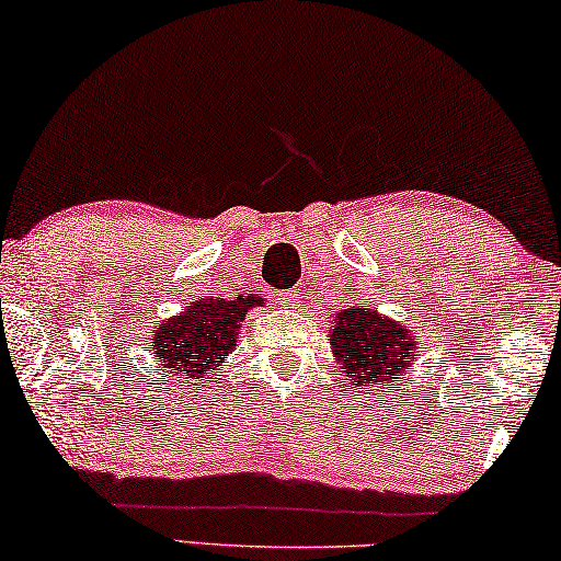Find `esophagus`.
<instances>
[{"mask_svg": "<svg viewBox=\"0 0 561 561\" xmlns=\"http://www.w3.org/2000/svg\"><path fill=\"white\" fill-rule=\"evenodd\" d=\"M296 296H298V290H286V293H280V298L286 300V304H293V300H296Z\"/></svg>", "mask_w": 561, "mask_h": 561, "instance_id": "obj_1", "label": "esophagus"}]
</instances>
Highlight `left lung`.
Segmentation results:
<instances>
[{
	"label": "left lung",
	"mask_w": 561,
	"mask_h": 561,
	"mask_svg": "<svg viewBox=\"0 0 561 561\" xmlns=\"http://www.w3.org/2000/svg\"><path fill=\"white\" fill-rule=\"evenodd\" d=\"M329 339L353 389L364 383L393 389L396 378L407 374L409 360L419 353V341L409 325L396 323L364 304L339 310Z\"/></svg>",
	"instance_id": "obj_1"
}]
</instances>
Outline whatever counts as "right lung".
<instances>
[{
  "label": "right lung",
  "mask_w": 561,
  "mask_h": 561,
  "mask_svg": "<svg viewBox=\"0 0 561 561\" xmlns=\"http://www.w3.org/2000/svg\"><path fill=\"white\" fill-rule=\"evenodd\" d=\"M263 300L257 296L218 298L203 296L187 306L183 313L160 323L152 333V351L158 356L162 376L203 378L226 364L228 353L236 348L238 333L243 329L245 313Z\"/></svg>",
  "instance_id": "right-lung-1"
}]
</instances>
